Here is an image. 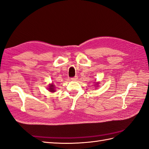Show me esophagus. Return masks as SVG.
<instances>
[{
  "label": "esophagus",
  "instance_id": "obj_1",
  "mask_svg": "<svg viewBox=\"0 0 149 149\" xmlns=\"http://www.w3.org/2000/svg\"><path fill=\"white\" fill-rule=\"evenodd\" d=\"M77 79H78L77 76H75V77H72V78H71V80H77Z\"/></svg>",
  "mask_w": 149,
  "mask_h": 149
}]
</instances>
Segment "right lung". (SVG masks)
Segmentation results:
<instances>
[{"instance_id":"add662e5","label":"right lung","mask_w":149,"mask_h":149,"mask_svg":"<svg viewBox=\"0 0 149 149\" xmlns=\"http://www.w3.org/2000/svg\"><path fill=\"white\" fill-rule=\"evenodd\" d=\"M49 91H50V92H54L55 91H54V86L53 85H50V86H49Z\"/></svg>"}]
</instances>
